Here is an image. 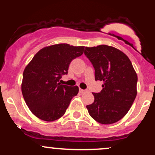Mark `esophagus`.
Instances as JSON below:
<instances>
[{
  "label": "esophagus",
  "mask_w": 155,
  "mask_h": 155,
  "mask_svg": "<svg viewBox=\"0 0 155 155\" xmlns=\"http://www.w3.org/2000/svg\"><path fill=\"white\" fill-rule=\"evenodd\" d=\"M79 92L80 93H84V92H86V90H82V89H79Z\"/></svg>",
  "instance_id": "obj_1"
}]
</instances>
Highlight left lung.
<instances>
[{"label":"left lung","mask_w":155,"mask_h":155,"mask_svg":"<svg viewBox=\"0 0 155 155\" xmlns=\"http://www.w3.org/2000/svg\"><path fill=\"white\" fill-rule=\"evenodd\" d=\"M84 54L95 68V81H103V90L92 93L95 100L87 106L89 114L104 124L118 122L126 115L137 95L138 76L124 53L107 45L85 47Z\"/></svg>","instance_id":"1"}]
</instances>
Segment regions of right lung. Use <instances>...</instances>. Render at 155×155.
<instances>
[{"mask_svg": "<svg viewBox=\"0 0 155 155\" xmlns=\"http://www.w3.org/2000/svg\"><path fill=\"white\" fill-rule=\"evenodd\" d=\"M84 47L59 44L39 50L23 72L22 92L27 106L38 118L52 122L63 116L71 101L79 92L77 86L59 82L69 65L81 56Z\"/></svg>", "mask_w": 155, "mask_h": 155, "instance_id": "1", "label": "right lung"}]
</instances>
